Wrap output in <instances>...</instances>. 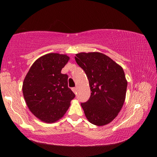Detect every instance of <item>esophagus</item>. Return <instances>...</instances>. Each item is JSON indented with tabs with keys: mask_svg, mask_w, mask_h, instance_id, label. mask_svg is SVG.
<instances>
[{
	"mask_svg": "<svg viewBox=\"0 0 157 157\" xmlns=\"http://www.w3.org/2000/svg\"><path fill=\"white\" fill-rule=\"evenodd\" d=\"M72 91H74V94H76V93H77V87H74V88H73V89H72Z\"/></svg>",
	"mask_w": 157,
	"mask_h": 157,
	"instance_id": "obj_1",
	"label": "esophagus"
}]
</instances>
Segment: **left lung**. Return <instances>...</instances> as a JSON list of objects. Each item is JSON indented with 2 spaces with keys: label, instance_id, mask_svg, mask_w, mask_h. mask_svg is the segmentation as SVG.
<instances>
[{
  "label": "left lung",
  "instance_id": "left-lung-1",
  "mask_svg": "<svg viewBox=\"0 0 157 157\" xmlns=\"http://www.w3.org/2000/svg\"><path fill=\"white\" fill-rule=\"evenodd\" d=\"M75 60L86 74L91 91L89 101L81 104L86 117L96 126L106 125L117 117L125 101L127 81L123 68L99 52L76 53Z\"/></svg>",
  "mask_w": 157,
  "mask_h": 157
}]
</instances>
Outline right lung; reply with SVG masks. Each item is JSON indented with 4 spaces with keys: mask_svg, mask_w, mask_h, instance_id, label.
Instances as JSON below:
<instances>
[{
    "mask_svg": "<svg viewBox=\"0 0 157 157\" xmlns=\"http://www.w3.org/2000/svg\"><path fill=\"white\" fill-rule=\"evenodd\" d=\"M70 58L51 53L36 60L23 83V94L28 107L45 123H54L63 117L75 94L68 87V76L61 70Z\"/></svg>",
    "mask_w": 157,
    "mask_h": 157,
    "instance_id": "right-lung-1",
    "label": "right lung"
}]
</instances>
